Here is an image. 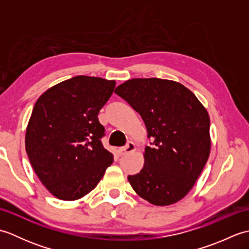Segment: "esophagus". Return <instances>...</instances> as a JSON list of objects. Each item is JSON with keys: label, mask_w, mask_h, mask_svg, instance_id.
<instances>
[{"label": "esophagus", "mask_w": 249, "mask_h": 249, "mask_svg": "<svg viewBox=\"0 0 249 249\" xmlns=\"http://www.w3.org/2000/svg\"><path fill=\"white\" fill-rule=\"evenodd\" d=\"M135 150H136V145H135L134 142L130 141V142H128V143L126 144L125 146L120 147V149L118 150V152H119V154H120L121 156H123V155L128 154V153L134 152Z\"/></svg>", "instance_id": "1"}]
</instances>
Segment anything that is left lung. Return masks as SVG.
Listing matches in <instances>:
<instances>
[{
  "instance_id": "obj_1",
  "label": "left lung",
  "mask_w": 249,
  "mask_h": 249,
  "mask_svg": "<svg viewBox=\"0 0 249 249\" xmlns=\"http://www.w3.org/2000/svg\"><path fill=\"white\" fill-rule=\"evenodd\" d=\"M143 120L152 146L144 166L128 181L141 198L165 206L183 199L202 172L211 151L210 116L183 84L136 78L115 89Z\"/></svg>"
}]
</instances>
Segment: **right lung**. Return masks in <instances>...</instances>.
<instances>
[{"label":"right lung","instance_id":"add662e5","mask_svg":"<svg viewBox=\"0 0 249 249\" xmlns=\"http://www.w3.org/2000/svg\"><path fill=\"white\" fill-rule=\"evenodd\" d=\"M114 80L76 76L41 95L32 111L25 150L45 187L57 199H80L97 186L113 155L103 146L98 112Z\"/></svg>","mask_w":249,"mask_h":249}]
</instances>
